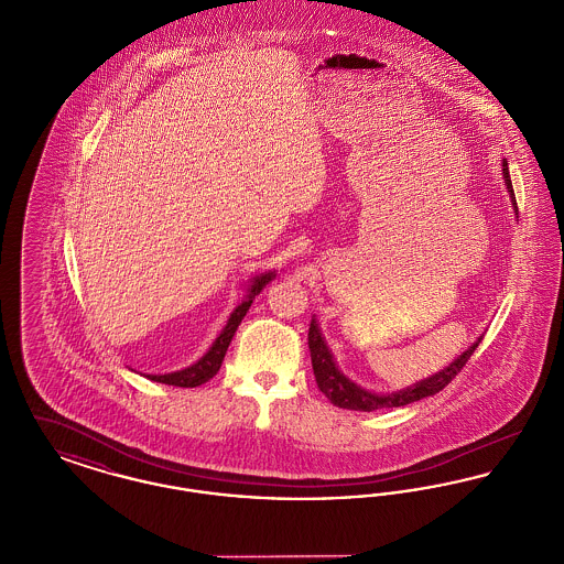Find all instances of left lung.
I'll return each instance as SVG.
<instances>
[{
	"mask_svg": "<svg viewBox=\"0 0 564 564\" xmlns=\"http://www.w3.org/2000/svg\"><path fill=\"white\" fill-rule=\"evenodd\" d=\"M503 177H506V184H508L511 200H513V207H516V196H513V188H511L508 162H503ZM478 345H480V338H478V343H474L463 355H458L448 368H444L442 372H437L435 376H430V378H425V380H421V382H416V384H412V387H408L403 391H398V393L376 395V393H370V391L357 387L355 382H350L347 376L340 375V370L334 364L332 352H329L325 340L322 338V332H319L317 322L313 319L311 327H308V349H311L313 372H315V380H317L319 391L334 405L347 408V410H359V412H375V410H380V408H400V405L419 402L423 398H430V395L440 393L463 370V366L474 355V350L478 349Z\"/></svg>",
	"mask_w": 564,
	"mask_h": 564,
	"instance_id": "obj_1",
	"label": "left lung"
}]
</instances>
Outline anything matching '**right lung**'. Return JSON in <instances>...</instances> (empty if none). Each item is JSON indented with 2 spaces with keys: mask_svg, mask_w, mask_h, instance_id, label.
Wrapping results in <instances>:
<instances>
[{
  "mask_svg": "<svg viewBox=\"0 0 564 564\" xmlns=\"http://www.w3.org/2000/svg\"><path fill=\"white\" fill-rule=\"evenodd\" d=\"M274 279V272H267V274H260L253 279L251 288L247 290V297L242 300L241 304L235 308V313L230 315V319L226 323V327L221 329V334L215 338L214 347L207 350L194 366H189L186 370H180V372H173V375H148L150 380H156V382H164V384H173V387H198L207 380H212L219 368H221V361H224V355L228 350V345L239 327V323L242 322V317L247 315L253 297L260 294L267 283H270Z\"/></svg>",
  "mask_w": 564,
  "mask_h": 564,
  "instance_id": "obj_1",
  "label": "right lung"
}]
</instances>
